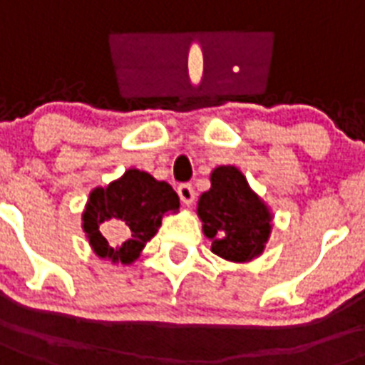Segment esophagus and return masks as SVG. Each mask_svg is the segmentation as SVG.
Segmentation results:
<instances>
[{
  "instance_id": "34e87169",
  "label": "esophagus",
  "mask_w": 365,
  "mask_h": 365,
  "mask_svg": "<svg viewBox=\"0 0 365 365\" xmlns=\"http://www.w3.org/2000/svg\"><path fill=\"white\" fill-rule=\"evenodd\" d=\"M178 195H180V200H182L183 204H192L195 202V189H192V185H189V183H182L180 187H178Z\"/></svg>"
}]
</instances>
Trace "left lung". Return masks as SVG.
Wrapping results in <instances>:
<instances>
[{"label":"left lung","instance_id":"8db88e82","mask_svg":"<svg viewBox=\"0 0 365 365\" xmlns=\"http://www.w3.org/2000/svg\"><path fill=\"white\" fill-rule=\"evenodd\" d=\"M212 187L198 198V217L212 251L221 259L247 262L264 251L272 213L236 167H217Z\"/></svg>","mask_w":365,"mask_h":365}]
</instances>
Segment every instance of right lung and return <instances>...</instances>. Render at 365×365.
<instances>
[{"label": "right lung", "mask_w": 365, "mask_h": 365, "mask_svg": "<svg viewBox=\"0 0 365 365\" xmlns=\"http://www.w3.org/2000/svg\"><path fill=\"white\" fill-rule=\"evenodd\" d=\"M178 208L180 198L167 182L129 168L120 180L90 192L82 227L97 257L131 264L157 234L163 215ZM105 232L115 236V246L108 242Z\"/></svg>", "instance_id": "add662e5"}]
</instances>
